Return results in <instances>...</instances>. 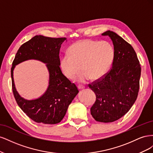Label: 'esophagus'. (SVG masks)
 <instances>
[{
  "instance_id": "1",
  "label": "esophagus",
  "mask_w": 153,
  "mask_h": 153,
  "mask_svg": "<svg viewBox=\"0 0 153 153\" xmlns=\"http://www.w3.org/2000/svg\"><path fill=\"white\" fill-rule=\"evenodd\" d=\"M78 88L79 89H84V88H85V86L83 85H78Z\"/></svg>"
}]
</instances>
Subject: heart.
I'll use <instances>...</instances> for the list:
<instances>
[{"mask_svg": "<svg viewBox=\"0 0 153 153\" xmlns=\"http://www.w3.org/2000/svg\"><path fill=\"white\" fill-rule=\"evenodd\" d=\"M114 55V47L108 41L82 40L73 44L64 54L61 67L65 76L72 80L79 73L81 65L82 71L76 80L85 83L106 75L112 65Z\"/></svg>", "mask_w": 153, "mask_h": 153, "instance_id": "heart-1", "label": "heart"}]
</instances>
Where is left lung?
Listing matches in <instances>:
<instances>
[{"instance_id":"1","label":"left lung","mask_w":153,"mask_h":153,"mask_svg":"<svg viewBox=\"0 0 153 153\" xmlns=\"http://www.w3.org/2000/svg\"><path fill=\"white\" fill-rule=\"evenodd\" d=\"M101 35L112 39L115 55L110 70L89 84L96 96L91 114L96 121L112 123L126 114L135 102L141 67L135 51L121 36L110 30Z\"/></svg>"}]
</instances>
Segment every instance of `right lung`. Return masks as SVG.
Here are the masks:
<instances>
[{
	"label": "right lung",
	"instance_id": "add662e5",
	"mask_svg": "<svg viewBox=\"0 0 153 153\" xmlns=\"http://www.w3.org/2000/svg\"><path fill=\"white\" fill-rule=\"evenodd\" d=\"M66 39L35 36L21 46L13 62L11 75L15 100L23 112L36 123L54 124L61 122L69 104L79 92L76 85L63 75L60 68V48ZM29 59L47 63L49 72L48 90L39 99L32 100L21 98L16 91L13 79L15 66Z\"/></svg>",
	"mask_w": 153,
	"mask_h": 153
}]
</instances>
